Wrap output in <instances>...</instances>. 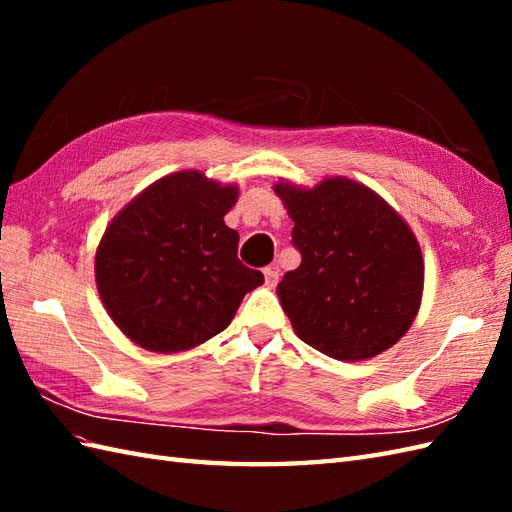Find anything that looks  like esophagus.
Listing matches in <instances>:
<instances>
[{
    "mask_svg": "<svg viewBox=\"0 0 512 512\" xmlns=\"http://www.w3.org/2000/svg\"><path fill=\"white\" fill-rule=\"evenodd\" d=\"M264 281H266V286H268V288L277 286V281H279V268H277V266H268V268H264Z\"/></svg>",
    "mask_w": 512,
    "mask_h": 512,
    "instance_id": "obj_1",
    "label": "esophagus"
}]
</instances>
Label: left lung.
<instances>
[{
    "label": "left lung",
    "mask_w": 512,
    "mask_h": 512,
    "mask_svg": "<svg viewBox=\"0 0 512 512\" xmlns=\"http://www.w3.org/2000/svg\"><path fill=\"white\" fill-rule=\"evenodd\" d=\"M299 268L279 281L297 336L336 361L396 345L420 310L422 250L398 211L365 184L334 176L306 189L279 180Z\"/></svg>",
    "instance_id": "left-lung-1"
}]
</instances>
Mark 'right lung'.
Here are the masks:
<instances>
[{"label":"right lung","mask_w":512,"mask_h":512,"mask_svg":"<svg viewBox=\"0 0 512 512\" xmlns=\"http://www.w3.org/2000/svg\"><path fill=\"white\" fill-rule=\"evenodd\" d=\"M237 184L176 171L149 184L105 228L94 275L103 306L129 341L173 354L226 330L244 295L264 284L237 259L224 224Z\"/></svg>","instance_id":"obj_1"}]
</instances>
